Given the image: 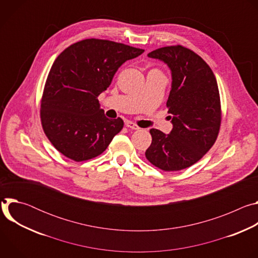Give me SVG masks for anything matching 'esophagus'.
I'll list each match as a JSON object with an SVG mask.
<instances>
[{
  "label": "esophagus",
  "instance_id": "34e87169",
  "mask_svg": "<svg viewBox=\"0 0 258 258\" xmlns=\"http://www.w3.org/2000/svg\"><path fill=\"white\" fill-rule=\"evenodd\" d=\"M125 125H126L128 128H132V130H139V128H140L136 123H134V122L131 121V120H126V121H125Z\"/></svg>",
  "mask_w": 258,
  "mask_h": 258
}]
</instances>
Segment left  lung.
<instances>
[{
	"mask_svg": "<svg viewBox=\"0 0 258 258\" xmlns=\"http://www.w3.org/2000/svg\"><path fill=\"white\" fill-rule=\"evenodd\" d=\"M148 57L170 69L166 106L172 130L168 135L150 130L152 143L146 158L165 171L187 168L204 156L218 135L222 115L216 79L200 56L182 46L163 47Z\"/></svg>",
	"mask_w": 258,
	"mask_h": 258,
	"instance_id": "obj_1",
	"label": "left lung"
}]
</instances>
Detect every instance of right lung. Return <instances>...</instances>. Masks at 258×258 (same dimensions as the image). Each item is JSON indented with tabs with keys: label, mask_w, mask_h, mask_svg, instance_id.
Here are the masks:
<instances>
[{
	"label": "right lung",
	"mask_w": 258,
	"mask_h": 258,
	"mask_svg": "<svg viewBox=\"0 0 258 258\" xmlns=\"http://www.w3.org/2000/svg\"><path fill=\"white\" fill-rule=\"evenodd\" d=\"M143 49L106 40L88 39L65 49L54 61L41 104L44 132L55 148L75 161L102 154L123 127L109 119L98 96L117 69Z\"/></svg>",
	"instance_id": "obj_1"
}]
</instances>
